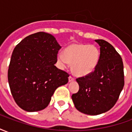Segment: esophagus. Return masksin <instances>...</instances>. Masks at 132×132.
<instances>
[{"label": "esophagus", "instance_id": "esophagus-1", "mask_svg": "<svg viewBox=\"0 0 132 132\" xmlns=\"http://www.w3.org/2000/svg\"><path fill=\"white\" fill-rule=\"evenodd\" d=\"M75 80V78L73 77H72L71 76H70L69 77V82H71V81H73V80Z\"/></svg>", "mask_w": 132, "mask_h": 132}]
</instances>
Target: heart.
<instances>
[{
	"label": "heart",
	"mask_w": 132,
	"mask_h": 132,
	"mask_svg": "<svg viewBox=\"0 0 132 132\" xmlns=\"http://www.w3.org/2000/svg\"><path fill=\"white\" fill-rule=\"evenodd\" d=\"M100 58V52L94 45L71 44L66 48L63 53L57 56L59 63L62 68L71 63L72 71L78 76H83L93 71Z\"/></svg>",
	"instance_id": "heart-1"
}]
</instances>
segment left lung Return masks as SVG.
<instances>
[{"label":"left lung","instance_id":"obj_1","mask_svg":"<svg viewBox=\"0 0 132 132\" xmlns=\"http://www.w3.org/2000/svg\"><path fill=\"white\" fill-rule=\"evenodd\" d=\"M100 45V58L95 70L76 78L79 90L72 95L78 110L97 115L115 105L125 86L124 66L119 53L103 39L95 40Z\"/></svg>","mask_w":132,"mask_h":132}]
</instances>
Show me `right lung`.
Instances as JSON below:
<instances>
[{"label":"right lung","mask_w":132,"mask_h":132,"mask_svg":"<svg viewBox=\"0 0 132 132\" xmlns=\"http://www.w3.org/2000/svg\"><path fill=\"white\" fill-rule=\"evenodd\" d=\"M60 49L54 37L44 32L27 36L15 47L7 78L13 98L22 110H44L55 90L69 82V73L54 65Z\"/></svg>","instance_id":"obj_1"}]
</instances>
